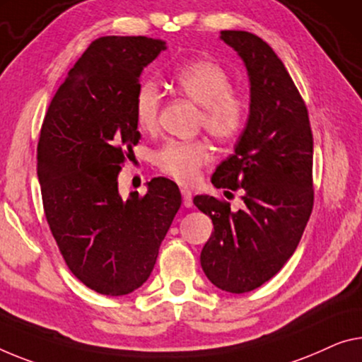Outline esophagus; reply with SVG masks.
I'll return each instance as SVG.
<instances>
[{"label":"esophagus","instance_id":"34e87169","mask_svg":"<svg viewBox=\"0 0 362 362\" xmlns=\"http://www.w3.org/2000/svg\"><path fill=\"white\" fill-rule=\"evenodd\" d=\"M181 196H182V205H185L186 209H191L194 205L191 191H187V189H181Z\"/></svg>","mask_w":362,"mask_h":362}]
</instances>
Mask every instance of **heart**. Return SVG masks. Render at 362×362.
Masks as SVG:
<instances>
[{"label":"heart","mask_w":362,"mask_h":362,"mask_svg":"<svg viewBox=\"0 0 362 362\" xmlns=\"http://www.w3.org/2000/svg\"><path fill=\"white\" fill-rule=\"evenodd\" d=\"M177 90L202 107L199 124L218 139L241 134L249 118L247 98L231 88V79L223 66L212 59H196L182 64L173 74ZM162 95L155 82L139 86L134 100L136 121L142 131H153L158 123ZM205 141H168L153 155L157 168L177 182L189 185L210 160Z\"/></svg>","instance_id":"b5f03b06"}]
</instances>
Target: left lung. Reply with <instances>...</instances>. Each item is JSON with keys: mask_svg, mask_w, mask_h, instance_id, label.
<instances>
[{"mask_svg": "<svg viewBox=\"0 0 362 362\" xmlns=\"http://www.w3.org/2000/svg\"><path fill=\"white\" fill-rule=\"evenodd\" d=\"M220 38L244 61L251 105L235 153L216 166L212 185L241 191L244 205L233 212L212 196H196L194 205L214 223L200 252L204 274L241 294L275 276L301 241L314 205V141L301 93L269 43L244 30H221Z\"/></svg>", "mask_w": 362, "mask_h": 362, "instance_id": "left-lung-1", "label": "left lung"}]
</instances>
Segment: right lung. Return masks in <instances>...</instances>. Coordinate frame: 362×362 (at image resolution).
<instances>
[{"mask_svg": "<svg viewBox=\"0 0 362 362\" xmlns=\"http://www.w3.org/2000/svg\"><path fill=\"white\" fill-rule=\"evenodd\" d=\"M166 49L148 37H100L49 103L37 147L43 210L66 265L90 290L129 294L147 281L181 207L173 181L123 199L118 175L141 139L134 100L141 74Z\"/></svg>", "mask_w": 362, "mask_h": 362, "instance_id": "1", "label": "right lung"}]
</instances>
